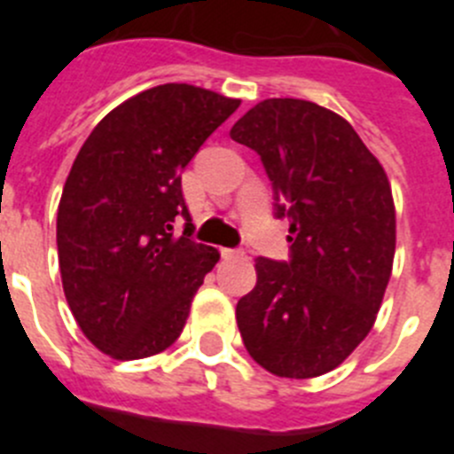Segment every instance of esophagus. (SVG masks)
I'll use <instances>...</instances> for the list:
<instances>
[{
	"label": "esophagus",
	"mask_w": 454,
	"mask_h": 454,
	"mask_svg": "<svg viewBox=\"0 0 454 454\" xmlns=\"http://www.w3.org/2000/svg\"><path fill=\"white\" fill-rule=\"evenodd\" d=\"M220 256L223 259H239V256H243V250H239V247H220Z\"/></svg>",
	"instance_id": "esophagus-1"
}]
</instances>
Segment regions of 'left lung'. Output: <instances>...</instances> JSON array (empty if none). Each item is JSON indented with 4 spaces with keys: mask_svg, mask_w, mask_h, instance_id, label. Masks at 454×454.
Masks as SVG:
<instances>
[{
    "mask_svg": "<svg viewBox=\"0 0 454 454\" xmlns=\"http://www.w3.org/2000/svg\"><path fill=\"white\" fill-rule=\"evenodd\" d=\"M262 156L291 259L259 256L236 304L247 352L277 377L334 371L372 330L395 254V207L382 163L352 124L307 99L272 98L231 127Z\"/></svg>",
    "mask_w": 454,
    "mask_h": 454,
    "instance_id": "8db88e82",
    "label": "left lung"
}]
</instances>
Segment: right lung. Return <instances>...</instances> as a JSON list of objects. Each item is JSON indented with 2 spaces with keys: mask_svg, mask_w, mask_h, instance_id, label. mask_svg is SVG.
Returning a JSON list of instances; mask_svg holds the SVG:
<instances>
[{
  "mask_svg": "<svg viewBox=\"0 0 454 454\" xmlns=\"http://www.w3.org/2000/svg\"><path fill=\"white\" fill-rule=\"evenodd\" d=\"M188 83L143 90L104 115L79 150L56 215L63 291L86 339L131 362L182 334L192 295L218 263L191 239L182 170L239 108Z\"/></svg>",
  "mask_w": 454,
  "mask_h": 454,
  "instance_id": "1",
  "label": "right lung"
}]
</instances>
